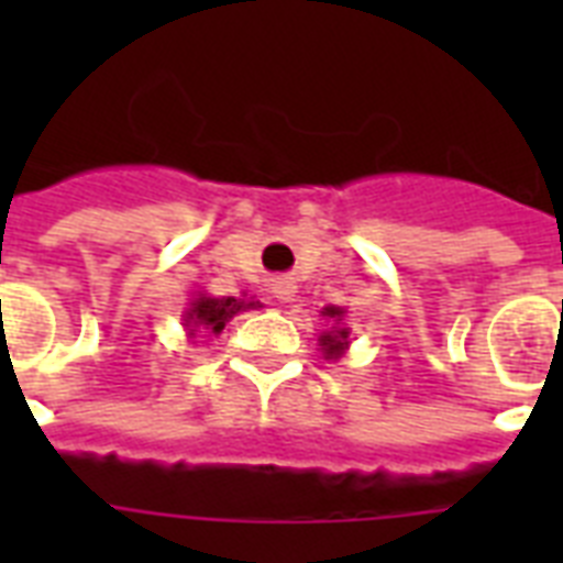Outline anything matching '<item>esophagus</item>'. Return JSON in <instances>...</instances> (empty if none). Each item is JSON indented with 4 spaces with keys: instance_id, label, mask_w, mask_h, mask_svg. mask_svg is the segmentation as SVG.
<instances>
[{
    "instance_id": "34e87169",
    "label": "esophagus",
    "mask_w": 563,
    "mask_h": 563,
    "mask_svg": "<svg viewBox=\"0 0 563 563\" xmlns=\"http://www.w3.org/2000/svg\"><path fill=\"white\" fill-rule=\"evenodd\" d=\"M274 289V298L280 300H291V295H295V286H291V280H286V277H277V280L272 283Z\"/></svg>"
}]
</instances>
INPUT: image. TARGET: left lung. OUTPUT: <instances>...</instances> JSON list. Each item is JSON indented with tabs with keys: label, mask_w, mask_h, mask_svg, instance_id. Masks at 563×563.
<instances>
[{
	"label": "left lung",
	"mask_w": 563,
	"mask_h": 563,
	"mask_svg": "<svg viewBox=\"0 0 563 563\" xmlns=\"http://www.w3.org/2000/svg\"><path fill=\"white\" fill-rule=\"evenodd\" d=\"M324 316L330 318H339L342 316V309L335 307H327ZM344 344H347V330H333V333H324L321 335V347H324L327 356H333V360H339L344 353Z\"/></svg>",
	"instance_id": "obj_1"
}]
</instances>
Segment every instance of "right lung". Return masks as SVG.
I'll return each instance as SVG.
<instances>
[{"instance_id":"right-lung-1","label":"right lung","mask_w":563,"mask_h":563,"mask_svg":"<svg viewBox=\"0 0 563 563\" xmlns=\"http://www.w3.org/2000/svg\"><path fill=\"white\" fill-rule=\"evenodd\" d=\"M254 303H242L236 298H198L189 309V321L195 327H203L210 333H221L224 330V321L233 318L242 309H251Z\"/></svg>"}]
</instances>
